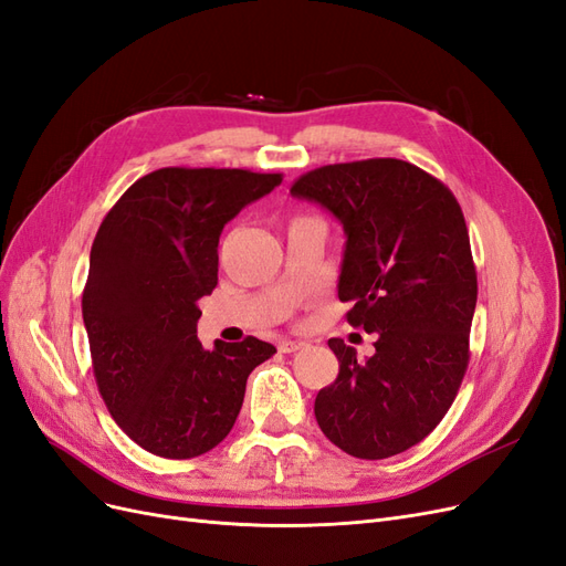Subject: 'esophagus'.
Masks as SVG:
<instances>
[{
	"instance_id": "obj_1",
	"label": "esophagus",
	"mask_w": 566,
	"mask_h": 566,
	"mask_svg": "<svg viewBox=\"0 0 566 566\" xmlns=\"http://www.w3.org/2000/svg\"><path fill=\"white\" fill-rule=\"evenodd\" d=\"M304 347V342H297V339H283L279 345V352L283 354H293V352H300Z\"/></svg>"
}]
</instances>
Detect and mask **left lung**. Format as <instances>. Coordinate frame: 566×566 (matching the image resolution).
I'll return each instance as SVG.
<instances>
[{"label":"left lung","mask_w":566,"mask_h":566,"mask_svg":"<svg viewBox=\"0 0 566 566\" xmlns=\"http://www.w3.org/2000/svg\"><path fill=\"white\" fill-rule=\"evenodd\" d=\"M290 193L333 212L347 233L337 295L347 321L375 333V354L333 337L339 361L316 394L321 432L354 458L416 447L447 416L470 361L476 271L455 196L397 158L325 165Z\"/></svg>","instance_id":"1"}]
</instances>
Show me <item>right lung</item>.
<instances>
[{
  "label": "right lung",
  "instance_id": "1",
  "mask_svg": "<svg viewBox=\"0 0 566 566\" xmlns=\"http://www.w3.org/2000/svg\"><path fill=\"white\" fill-rule=\"evenodd\" d=\"M283 175L163 167L134 181L101 221L82 293L94 378L113 420L160 458L208 453L241 413L248 375L276 354L256 337L196 335L198 300L219 271V235Z\"/></svg>",
  "mask_w": 566,
  "mask_h": 566
}]
</instances>
